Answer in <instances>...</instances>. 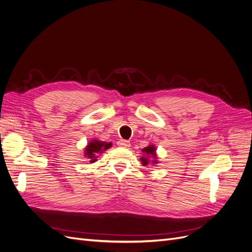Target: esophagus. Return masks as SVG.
Wrapping results in <instances>:
<instances>
[{"label":"esophagus","instance_id":"esophagus-1","mask_svg":"<svg viewBox=\"0 0 252 252\" xmlns=\"http://www.w3.org/2000/svg\"><path fill=\"white\" fill-rule=\"evenodd\" d=\"M117 145H118L119 147H122V148H128V147L130 146L129 142H128V141H126V140H119V141L117 142Z\"/></svg>","mask_w":252,"mask_h":252}]
</instances>
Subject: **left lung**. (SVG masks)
Returning <instances> with one entry per match:
<instances>
[{"label": "left lung", "instance_id": "1", "mask_svg": "<svg viewBox=\"0 0 252 252\" xmlns=\"http://www.w3.org/2000/svg\"><path fill=\"white\" fill-rule=\"evenodd\" d=\"M143 155L141 156L140 160L142 161L143 165H148L149 163L151 164H157L158 162V157L156 154V147L152 144H149L147 147H145L142 149Z\"/></svg>", "mask_w": 252, "mask_h": 252}]
</instances>
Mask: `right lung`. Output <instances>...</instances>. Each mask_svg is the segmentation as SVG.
<instances>
[{
    "instance_id": "right-lung-1",
    "label": "right lung",
    "mask_w": 252,
    "mask_h": 252,
    "mask_svg": "<svg viewBox=\"0 0 252 252\" xmlns=\"http://www.w3.org/2000/svg\"><path fill=\"white\" fill-rule=\"evenodd\" d=\"M112 146V143L103 142L97 139L92 140L88 143L87 146L85 147V153L84 156L89 159V162L94 163L97 161L98 155L102 154L104 151L109 149Z\"/></svg>"
}]
</instances>
